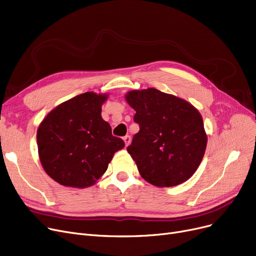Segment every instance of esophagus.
Masks as SVG:
<instances>
[{
  "mask_svg": "<svg viewBox=\"0 0 256 256\" xmlns=\"http://www.w3.org/2000/svg\"><path fill=\"white\" fill-rule=\"evenodd\" d=\"M130 140H132V138H130V136H128V135H126V136L124 137V143H126V146H128V144L130 143Z\"/></svg>",
  "mask_w": 256,
  "mask_h": 256,
  "instance_id": "1",
  "label": "esophagus"
}]
</instances>
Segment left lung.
I'll list each match as a JSON object with an SVG mask.
<instances>
[{
	"label": "left lung",
	"instance_id": "1",
	"mask_svg": "<svg viewBox=\"0 0 256 256\" xmlns=\"http://www.w3.org/2000/svg\"><path fill=\"white\" fill-rule=\"evenodd\" d=\"M126 99L136 110L134 121L140 128L126 150L141 176L159 187L187 181L207 146L198 110L184 99L152 88L130 91Z\"/></svg>",
	"mask_w": 256,
	"mask_h": 256
}]
</instances>
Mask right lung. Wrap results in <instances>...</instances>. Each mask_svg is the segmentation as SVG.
Wrapping results in <instances>:
<instances>
[{"mask_svg": "<svg viewBox=\"0 0 256 256\" xmlns=\"http://www.w3.org/2000/svg\"><path fill=\"white\" fill-rule=\"evenodd\" d=\"M106 94L86 92L53 108L38 128L44 170L69 187L92 186L108 170L113 156L124 148L122 139L102 117Z\"/></svg>", "mask_w": 256, "mask_h": 256, "instance_id": "add662e5", "label": "right lung"}]
</instances>
